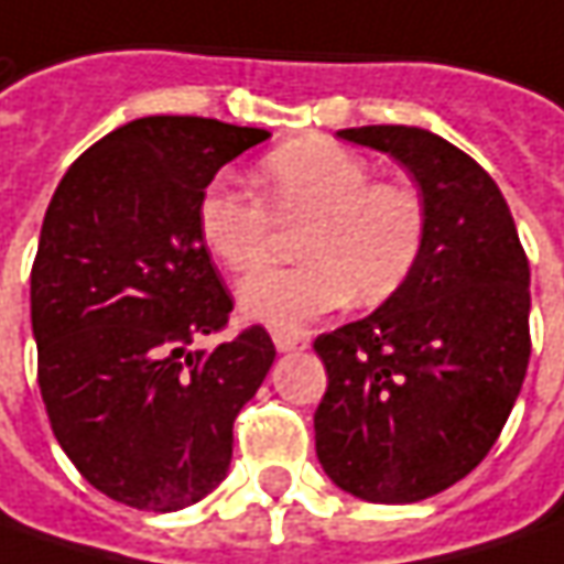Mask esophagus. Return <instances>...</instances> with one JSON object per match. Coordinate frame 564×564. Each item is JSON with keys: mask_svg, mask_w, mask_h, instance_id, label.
Instances as JSON below:
<instances>
[{"mask_svg": "<svg viewBox=\"0 0 564 564\" xmlns=\"http://www.w3.org/2000/svg\"><path fill=\"white\" fill-rule=\"evenodd\" d=\"M271 339H274V346L278 351H299V348H308V336H302V333H286V330H274L271 333Z\"/></svg>", "mask_w": 564, "mask_h": 564, "instance_id": "1", "label": "esophagus"}]
</instances>
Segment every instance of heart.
<instances>
[{"label": "heart", "instance_id": "1", "mask_svg": "<svg viewBox=\"0 0 564 564\" xmlns=\"http://www.w3.org/2000/svg\"><path fill=\"white\" fill-rule=\"evenodd\" d=\"M361 153L330 138L286 141L256 166L262 203L213 182L197 203V231L225 268L247 274L278 252V225H299L302 262L268 268L240 286V314L299 330L355 296H394L426 250V203L398 178H370Z\"/></svg>", "mask_w": 564, "mask_h": 564}]
</instances>
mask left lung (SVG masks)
<instances>
[{
	"instance_id": "left-lung-1",
	"label": "left lung",
	"mask_w": 564,
	"mask_h": 564,
	"mask_svg": "<svg viewBox=\"0 0 564 564\" xmlns=\"http://www.w3.org/2000/svg\"><path fill=\"white\" fill-rule=\"evenodd\" d=\"M339 138L408 166L426 203L420 265L377 312L321 333L314 411L324 473L367 503H416L488 457L531 358V271L500 187L469 153L416 126Z\"/></svg>"
}]
</instances>
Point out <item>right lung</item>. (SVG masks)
<instances>
[{
  "label": "right lung",
  "mask_w": 564,
  "mask_h": 564,
  "mask_svg": "<svg viewBox=\"0 0 564 564\" xmlns=\"http://www.w3.org/2000/svg\"><path fill=\"white\" fill-rule=\"evenodd\" d=\"M265 129L144 117L95 141L45 209L30 271L36 379L57 444L110 500L172 512L228 475L234 420L274 364L197 231V203Z\"/></svg>",
  "instance_id": "obj_1"
}]
</instances>
